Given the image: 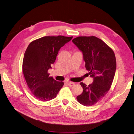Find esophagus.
<instances>
[{"instance_id":"esophagus-1","label":"esophagus","mask_w":134,"mask_h":134,"mask_svg":"<svg viewBox=\"0 0 134 134\" xmlns=\"http://www.w3.org/2000/svg\"><path fill=\"white\" fill-rule=\"evenodd\" d=\"M66 83H67V84L69 86H70V87H71V86H73V85H75V83L72 82H70V81H67Z\"/></svg>"}]
</instances>
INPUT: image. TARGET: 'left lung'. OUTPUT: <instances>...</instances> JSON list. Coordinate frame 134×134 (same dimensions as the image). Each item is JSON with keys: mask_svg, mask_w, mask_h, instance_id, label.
<instances>
[{"mask_svg": "<svg viewBox=\"0 0 134 134\" xmlns=\"http://www.w3.org/2000/svg\"><path fill=\"white\" fill-rule=\"evenodd\" d=\"M72 41L82 53L86 70L93 80L88 86L80 83L83 90L77 100L81 105L91 106L102 99L111 87L116 68L115 55L104 42L94 36L79 37Z\"/></svg>", "mask_w": 134, "mask_h": 134, "instance_id": "left-lung-1", "label": "left lung"}]
</instances>
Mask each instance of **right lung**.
<instances>
[{"label": "right lung", "instance_id": "1", "mask_svg": "<svg viewBox=\"0 0 134 134\" xmlns=\"http://www.w3.org/2000/svg\"><path fill=\"white\" fill-rule=\"evenodd\" d=\"M73 37H43L31 42L25 52L23 72L28 87L37 100L48 101L54 98L64 83L50 77L52 68L60 48Z\"/></svg>", "mask_w": 134, "mask_h": 134}]
</instances>
